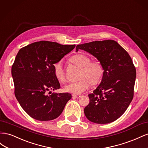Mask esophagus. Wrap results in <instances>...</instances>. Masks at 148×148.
<instances>
[{"mask_svg": "<svg viewBox=\"0 0 148 148\" xmlns=\"http://www.w3.org/2000/svg\"><path fill=\"white\" fill-rule=\"evenodd\" d=\"M72 96H73V97H76V98H79L80 97L82 96L81 95H73Z\"/></svg>", "mask_w": 148, "mask_h": 148, "instance_id": "esophagus-1", "label": "esophagus"}]
</instances>
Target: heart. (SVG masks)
<instances>
[{
    "label": "heart",
    "instance_id": "obj_1",
    "mask_svg": "<svg viewBox=\"0 0 148 148\" xmlns=\"http://www.w3.org/2000/svg\"><path fill=\"white\" fill-rule=\"evenodd\" d=\"M71 61L80 68L79 78L81 79L77 82L70 83L65 85V91L73 95H79L86 91L91 86V83H97L103 74V69L98 60L90 62L88 57L83 54H77L71 58ZM53 73L56 78L61 82L65 79L63 61L62 60L53 64Z\"/></svg>",
    "mask_w": 148,
    "mask_h": 148
}]
</instances>
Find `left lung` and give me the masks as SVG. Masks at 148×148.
<instances>
[{"instance_id": "left-lung-1", "label": "left lung", "mask_w": 148, "mask_h": 148, "mask_svg": "<svg viewBox=\"0 0 148 148\" xmlns=\"http://www.w3.org/2000/svg\"><path fill=\"white\" fill-rule=\"evenodd\" d=\"M99 61L103 72L100 84L89 94V104L84 112L92 122L106 124L122 116L134 94L136 69L128 52L114 40L92 41L77 46Z\"/></svg>"}]
</instances>
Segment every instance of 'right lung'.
<instances>
[{
	"label": "right lung",
	"mask_w": 148,
	"mask_h": 148,
	"mask_svg": "<svg viewBox=\"0 0 148 148\" xmlns=\"http://www.w3.org/2000/svg\"><path fill=\"white\" fill-rule=\"evenodd\" d=\"M75 45L50 41L35 42L20 49L12 67L15 95L23 109L39 121L57 118L71 98L69 92L47 93L60 84L53 73V64L60 60ZM49 91V93H50Z\"/></svg>",
	"instance_id": "obj_1"
}]
</instances>
